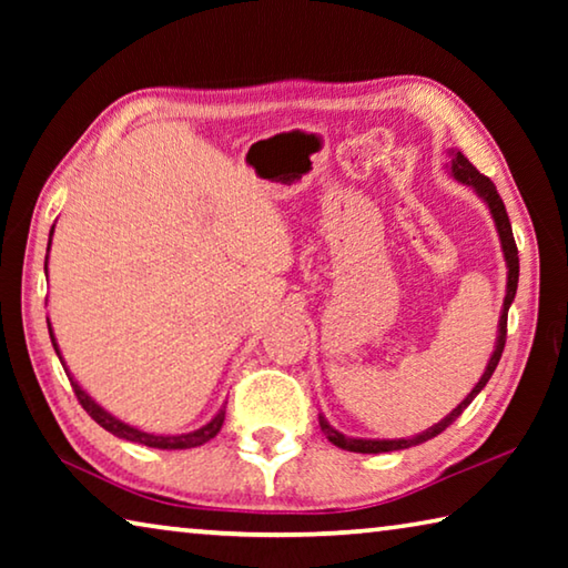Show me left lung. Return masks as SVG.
<instances>
[{
	"mask_svg": "<svg viewBox=\"0 0 568 568\" xmlns=\"http://www.w3.org/2000/svg\"><path fill=\"white\" fill-rule=\"evenodd\" d=\"M448 162H446V170L448 175L454 178L460 185H468L470 190L476 192V195L484 200V205L488 207V213H491V220L496 225V233H498V243H501V253H504V261H506V295H504V307H501V315H498V331H496V343H494V353L491 358H488L486 368H484V376L478 378V383L474 388H470L468 396L458 403V406L448 413L446 418H440L434 426L420 430V434L410 436V438H353V436H345L341 430H335L328 418L318 413V420H321V430L325 434V438L331 440L333 446H338L343 450H353V454H388V450H400V448H410V446H418V444H426L434 436H438L440 430H446L450 423H454L460 413L466 410V406L470 400H474L480 390L486 388L488 378L494 376L498 361H501V353H504V345H506V318H508V307H511L514 297H516V287H518V250L514 243V233H511V223H508V215H506V207H504V200L498 197L496 185L486 175H480V172L470 165L466 160V155L460 150H448Z\"/></svg>",
	"mask_w": 568,
	"mask_h": 568,
	"instance_id": "8db88e82",
	"label": "left lung"
}]
</instances>
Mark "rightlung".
<instances>
[{
	"label": "right lung",
	"instance_id": "1",
	"mask_svg": "<svg viewBox=\"0 0 568 568\" xmlns=\"http://www.w3.org/2000/svg\"><path fill=\"white\" fill-rule=\"evenodd\" d=\"M52 235H54V225L50 230V245H52ZM47 263H50V247H47V257H44V275H47ZM47 328H50V338H52V345H54V353L57 358H60V363L64 365V373L67 378H70L72 388H74V396L77 400L82 403V408L90 413V416L100 423V426L104 430H110L112 436L118 438H124V440H132V444H142V446H150V448H162V450H182V448H197L207 444L210 438H215L220 434V428H223V420H225V406L220 408L213 418H210L205 426H200L195 430H190V434H178V436H170V434H150V430H142L138 426H130V423L120 420L118 416H112L110 410H104L98 400H94L88 390H84L80 383L74 381V376L70 373V368H67V363L62 358L60 353V345H57V338H54V331H52V323L50 318H47Z\"/></svg>",
	"mask_w": 568,
	"mask_h": 568
}]
</instances>
